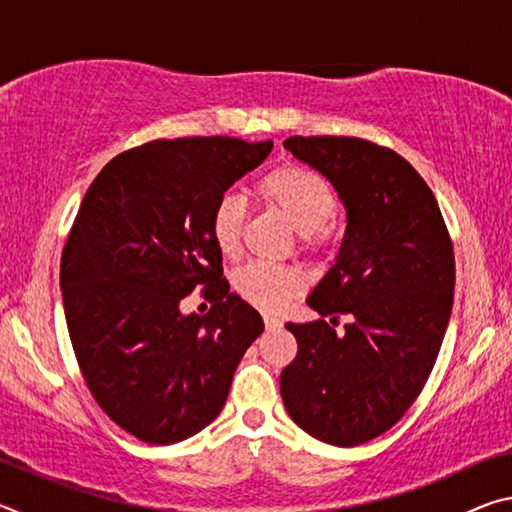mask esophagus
Here are the masks:
<instances>
[{
    "mask_svg": "<svg viewBox=\"0 0 512 512\" xmlns=\"http://www.w3.org/2000/svg\"><path fill=\"white\" fill-rule=\"evenodd\" d=\"M264 325H266L268 332H275V329L282 327V320L277 316H264Z\"/></svg>",
    "mask_w": 512,
    "mask_h": 512,
    "instance_id": "esophagus-1",
    "label": "esophagus"
}]
</instances>
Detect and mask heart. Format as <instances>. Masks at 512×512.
I'll use <instances>...</instances> for the list:
<instances>
[{
	"mask_svg": "<svg viewBox=\"0 0 512 512\" xmlns=\"http://www.w3.org/2000/svg\"><path fill=\"white\" fill-rule=\"evenodd\" d=\"M257 196L266 207L291 223L305 248H320L327 241V221L336 212V196L318 173L293 167H280L259 180ZM246 210L237 196L225 194L214 203L210 214V235L214 246L225 257L237 255L244 232ZM302 289V277L287 266L253 262L235 273V291L248 305L264 311H277Z\"/></svg>",
	"mask_w": 512,
	"mask_h": 512,
	"instance_id": "1",
	"label": "heart"
}]
</instances>
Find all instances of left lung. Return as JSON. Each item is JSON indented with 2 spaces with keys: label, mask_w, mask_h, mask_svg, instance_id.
<instances>
[{
  "label": "left lung",
  "mask_w": 512,
  "mask_h": 512,
  "mask_svg": "<svg viewBox=\"0 0 512 512\" xmlns=\"http://www.w3.org/2000/svg\"><path fill=\"white\" fill-rule=\"evenodd\" d=\"M339 192L348 228L307 305L350 313L287 323L298 354L280 377L291 420L327 445L381 436L409 411L438 359L454 302V248L436 196L402 155L359 137H289Z\"/></svg>",
  "instance_id": "8db88e82"
}]
</instances>
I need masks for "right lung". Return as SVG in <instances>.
Here are the masks:
<instances>
[{"label": "right lung", "mask_w": 512, "mask_h": 512, "mask_svg": "<svg viewBox=\"0 0 512 512\" xmlns=\"http://www.w3.org/2000/svg\"><path fill=\"white\" fill-rule=\"evenodd\" d=\"M271 149L237 137L155 140L112 158L85 192L60 259L69 339L94 400L144 443L205 429L264 332L223 277L210 214ZM196 288L213 302L205 317L179 309Z\"/></svg>", "instance_id": "right-lung-1"}]
</instances>
